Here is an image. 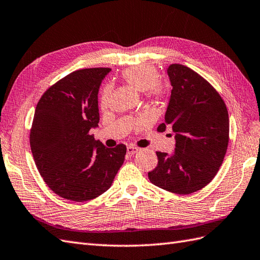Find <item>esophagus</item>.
I'll return each mask as SVG.
<instances>
[{"label":"esophagus","mask_w":260,"mask_h":260,"mask_svg":"<svg viewBox=\"0 0 260 260\" xmlns=\"http://www.w3.org/2000/svg\"><path fill=\"white\" fill-rule=\"evenodd\" d=\"M138 150H140V149H138V148L135 147V146H133V145H129V146H127V154H128L129 156L136 154V153L138 152Z\"/></svg>","instance_id":"34e87169"}]
</instances>
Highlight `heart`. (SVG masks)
I'll return each instance as SVG.
<instances>
[{"label": "heart", "instance_id": "obj_1", "mask_svg": "<svg viewBox=\"0 0 260 260\" xmlns=\"http://www.w3.org/2000/svg\"><path fill=\"white\" fill-rule=\"evenodd\" d=\"M123 81L128 84L129 86L135 88L138 92H145L147 90L149 95L154 98H164L166 95V88L157 82L158 80V71L155 66L149 64H142L125 69L122 72ZM111 96V88L106 86L103 89L101 96L102 106H106L108 104Z\"/></svg>", "mask_w": 260, "mask_h": 260}]
</instances>
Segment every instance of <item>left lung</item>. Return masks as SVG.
Listing matches in <instances>:
<instances>
[{
	"label": "left lung",
	"instance_id": "8db88e82",
	"mask_svg": "<svg viewBox=\"0 0 260 260\" xmlns=\"http://www.w3.org/2000/svg\"><path fill=\"white\" fill-rule=\"evenodd\" d=\"M172 90L165 120L157 131L172 126L175 152H156L158 164L148 173L150 183L175 194L204 188L216 176L229 140L227 107L220 95L196 72L182 64L167 69Z\"/></svg>",
	"mask_w": 260,
	"mask_h": 260
}]
</instances>
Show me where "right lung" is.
<instances>
[{
  "label": "right lung",
  "instance_id": "1",
  "mask_svg": "<svg viewBox=\"0 0 260 260\" xmlns=\"http://www.w3.org/2000/svg\"><path fill=\"white\" fill-rule=\"evenodd\" d=\"M111 69L73 72L42 95L29 144L36 167L56 195L73 202L99 197L123 165L126 146L107 148L90 135L99 127V89Z\"/></svg>",
  "mask_w": 260,
  "mask_h": 260
}]
</instances>
